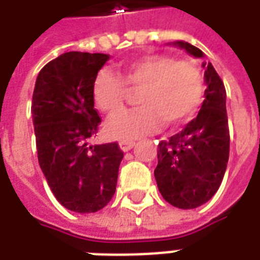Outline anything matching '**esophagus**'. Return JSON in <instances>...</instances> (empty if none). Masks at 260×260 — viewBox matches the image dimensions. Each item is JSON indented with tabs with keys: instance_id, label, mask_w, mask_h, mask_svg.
<instances>
[{
	"instance_id": "obj_1",
	"label": "esophagus",
	"mask_w": 260,
	"mask_h": 260,
	"mask_svg": "<svg viewBox=\"0 0 260 260\" xmlns=\"http://www.w3.org/2000/svg\"><path fill=\"white\" fill-rule=\"evenodd\" d=\"M135 145V142L134 141H119V147H121V150H124V152H128L131 150L132 147Z\"/></svg>"
}]
</instances>
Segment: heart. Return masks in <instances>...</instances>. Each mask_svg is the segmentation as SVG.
<instances>
[{
  "label": "heart",
  "instance_id": "obj_1",
  "mask_svg": "<svg viewBox=\"0 0 260 260\" xmlns=\"http://www.w3.org/2000/svg\"><path fill=\"white\" fill-rule=\"evenodd\" d=\"M129 90L139 91L141 107L121 114L107 124L108 135L136 139L166 126L175 128L195 117L205 100V79L189 61L169 55H146L121 67L119 76L99 71L91 97L99 110L114 117L125 108Z\"/></svg>",
  "mask_w": 260,
  "mask_h": 260
}]
</instances>
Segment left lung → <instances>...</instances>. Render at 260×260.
I'll use <instances>...</instances> for the list:
<instances>
[{
  "mask_svg": "<svg viewBox=\"0 0 260 260\" xmlns=\"http://www.w3.org/2000/svg\"><path fill=\"white\" fill-rule=\"evenodd\" d=\"M174 44L193 57H203L201 50L189 43ZM203 68H206V99L198 117L180 134L160 142L157 147L154 177L158 191L178 209H195L206 203L217 192L229 163L225 87L210 62H203Z\"/></svg>",
  "mask_w": 260,
  "mask_h": 260,
  "instance_id": "8db88e82",
  "label": "left lung"
}]
</instances>
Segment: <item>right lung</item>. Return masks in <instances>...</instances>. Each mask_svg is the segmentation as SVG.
Instances as JSON below:
<instances>
[{"mask_svg":"<svg viewBox=\"0 0 260 260\" xmlns=\"http://www.w3.org/2000/svg\"><path fill=\"white\" fill-rule=\"evenodd\" d=\"M108 54L69 51L43 67L31 100L37 158L64 207L94 213L115 193L124 152L117 142L89 146L102 118L91 85Z\"/></svg>","mask_w":260,"mask_h":260,"instance_id":"1","label":"right lung"}]
</instances>
